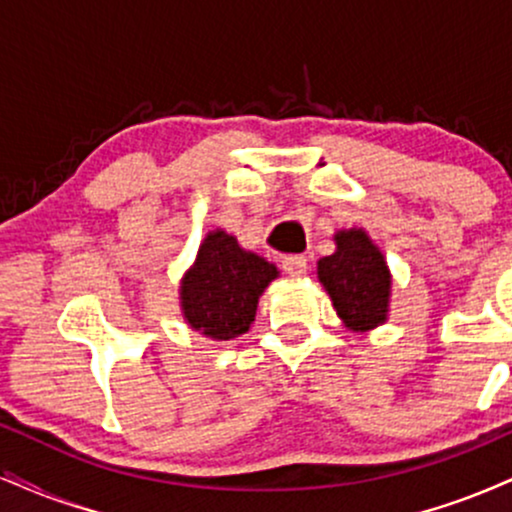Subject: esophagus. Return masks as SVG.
<instances>
[{"mask_svg":"<svg viewBox=\"0 0 512 512\" xmlns=\"http://www.w3.org/2000/svg\"><path fill=\"white\" fill-rule=\"evenodd\" d=\"M283 272L291 276V279H300V276L307 274V260L303 255L283 257Z\"/></svg>","mask_w":512,"mask_h":512,"instance_id":"34e87169","label":"esophagus"}]
</instances>
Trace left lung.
Wrapping results in <instances>:
<instances>
[{
  "mask_svg": "<svg viewBox=\"0 0 512 512\" xmlns=\"http://www.w3.org/2000/svg\"><path fill=\"white\" fill-rule=\"evenodd\" d=\"M336 252L317 262V279L350 331H372L389 319L391 269L365 229L334 233Z\"/></svg>",
  "mask_w": 512,
  "mask_h": 512,
  "instance_id": "left-lung-1",
  "label": "left lung"
}]
</instances>
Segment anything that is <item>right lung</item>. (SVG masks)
<instances>
[{
    "instance_id": "right-lung-1",
    "label": "right lung",
    "mask_w": 512,
    "mask_h": 512,
    "mask_svg": "<svg viewBox=\"0 0 512 512\" xmlns=\"http://www.w3.org/2000/svg\"><path fill=\"white\" fill-rule=\"evenodd\" d=\"M276 276L279 269L240 248L236 236L224 229L209 231L178 286L181 315L202 336L231 341L255 322L260 295Z\"/></svg>"
}]
</instances>
